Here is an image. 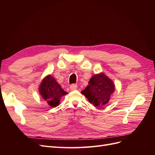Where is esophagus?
<instances>
[{"instance_id": "1", "label": "esophagus", "mask_w": 155, "mask_h": 155, "mask_svg": "<svg viewBox=\"0 0 155 155\" xmlns=\"http://www.w3.org/2000/svg\"><path fill=\"white\" fill-rule=\"evenodd\" d=\"M77 88H78V86L76 84H72V85L70 86V88L71 91L76 90V89H77Z\"/></svg>"}]
</instances>
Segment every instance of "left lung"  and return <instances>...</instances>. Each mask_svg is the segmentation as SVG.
<instances>
[{
    "label": "left lung",
    "mask_w": 155,
    "mask_h": 155,
    "mask_svg": "<svg viewBox=\"0 0 155 155\" xmlns=\"http://www.w3.org/2000/svg\"><path fill=\"white\" fill-rule=\"evenodd\" d=\"M114 83L104 73L94 75L88 82V85L81 91L91 104L102 107L109 101L110 96L114 91Z\"/></svg>",
    "instance_id": "left-lung-1"
}]
</instances>
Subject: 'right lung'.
Segmentation results:
<instances>
[{"instance_id":"add662e5","label":"right lung","mask_w":155,"mask_h":155,"mask_svg":"<svg viewBox=\"0 0 155 155\" xmlns=\"http://www.w3.org/2000/svg\"><path fill=\"white\" fill-rule=\"evenodd\" d=\"M39 90L42 97L52 107L58 106L61 97L67 94L51 75H48L43 79Z\"/></svg>"}]
</instances>
